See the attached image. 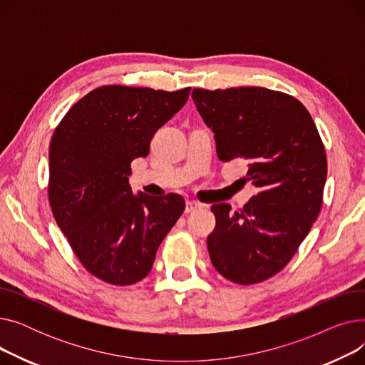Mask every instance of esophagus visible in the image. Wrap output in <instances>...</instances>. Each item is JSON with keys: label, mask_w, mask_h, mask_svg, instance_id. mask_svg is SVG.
<instances>
[{"label": "esophagus", "mask_w": 365, "mask_h": 365, "mask_svg": "<svg viewBox=\"0 0 365 365\" xmlns=\"http://www.w3.org/2000/svg\"><path fill=\"white\" fill-rule=\"evenodd\" d=\"M201 207L200 202L197 201H186V205H185V213H190V212H195V210H198Z\"/></svg>", "instance_id": "obj_1"}]
</instances>
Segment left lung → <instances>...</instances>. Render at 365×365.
Listing matches in <instances>:
<instances>
[{
	"mask_svg": "<svg viewBox=\"0 0 365 365\" xmlns=\"http://www.w3.org/2000/svg\"><path fill=\"white\" fill-rule=\"evenodd\" d=\"M192 101L215 133L220 161H247L257 194L238 212L212 207L210 259L226 279L248 285L278 274L317 220L327 158L315 123L297 99L263 87L194 88Z\"/></svg>",
	"mask_w": 365,
	"mask_h": 365,
	"instance_id": "left-lung-1",
	"label": "left lung"
}]
</instances>
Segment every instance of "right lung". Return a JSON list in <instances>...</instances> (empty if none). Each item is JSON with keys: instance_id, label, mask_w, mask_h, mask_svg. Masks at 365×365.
I'll return each instance as SVG.
<instances>
[{"instance_id": "obj_1", "label": "right lung", "mask_w": 365, "mask_h": 365, "mask_svg": "<svg viewBox=\"0 0 365 365\" xmlns=\"http://www.w3.org/2000/svg\"><path fill=\"white\" fill-rule=\"evenodd\" d=\"M190 88L105 86L76 102L50 143L53 216L86 269L130 285L152 269L160 244L185 210L178 194H133L131 161L185 106Z\"/></svg>"}]
</instances>
